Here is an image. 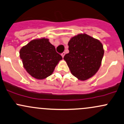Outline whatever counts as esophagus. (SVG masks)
Masks as SVG:
<instances>
[{
    "instance_id": "34e87169",
    "label": "esophagus",
    "mask_w": 124,
    "mask_h": 124,
    "mask_svg": "<svg viewBox=\"0 0 124 124\" xmlns=\"http://www.w3.org/2000/svg\"><path fill=\"white\" fill-rule=\"evenodd\" d=\"M65 54V52H63V53H62V54H61V56H62V58H63V57H64Z\"/></svg>"
}]
</instances>
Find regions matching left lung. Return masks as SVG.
Instances as JSON below:
<instances>
[{
  "label": "left lung",
  "mask_w": 124,
  "mask_h": 124,
  "mask_svg": "<svg viewBox=\"0 0 124 124\" xmlns=\"http://www.w3.org/2000/svg\"><path fill=\"white\" fill-rule=\"evenodd\" d=\"M69 52L65 55L71 74L79 80L90 78L98 71L104 54L102 44L86 34H79L68 42Z\"/></svg>",
  "instance_id": "8db88e82"
}]
</instances>
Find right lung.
<instances>
[{"mask_svg": "<svg viewBox=\"0 0 124 124\" xmlns=\"http://www.w3.org/2000/svg\"><path fill=\"white\" fill-rule=\"evenodd\" d=\"M48 39H34L19 51L27 72L32 77L43 79L50 76L62 57L56 51Z\"/></svg>", "mask_w": 124, "mask_h": 124, "instance_id": "1", "label": "right lung"}]
</instances>
